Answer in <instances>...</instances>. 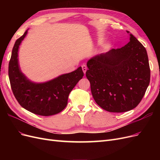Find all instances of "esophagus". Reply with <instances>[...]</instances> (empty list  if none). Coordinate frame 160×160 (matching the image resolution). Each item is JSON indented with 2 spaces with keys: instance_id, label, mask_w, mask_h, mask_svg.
Masks as SVG:
<instances>
[{
  "instance_id": "1",
  "label": "esophagus",
  "mask_w": 160,
  "mask_h": 160,
  "mask_svg": "<svg viewBox=\"0 0 160 160\" xmlns=\"http://www.w3.org/2000/svg\"><path fill=\"white\" fill-rule=\"evenodd\" d=\"M82 69H83V71L84 72V74H85V72L87 71V66L85 65H82Z\"/></svg>"
}]
</instances>
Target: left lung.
<instances>
[{
  "mask_svg": "<svg viewBox=\"0 0 160 160\" xmlns=\"http://www.w3.org/2000/svg\"><path fill=\"white\" fill-rule=\"evenodd\" d=\"M130 41L88 61L86 77L93 99L109 112L122 113L136 108L150 81L146 48L129 31Z\"/></svg>",
  "mask_w": 160,
  "mask_h": 160,
  "instance_id": "1",
  "label": "left lung"
}]
</instances>
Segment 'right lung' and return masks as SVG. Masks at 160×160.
<instances>
[{
  "mask_svg": "<svg viewBox=\"0 0 160 160\" xmlns=\"http://www.w3.org/2000/svg\"><path fill=\"white\" fill-rule=\"evenodd\" d=\"M27 33L16 41L8 65V77L12 93L23 108L38 115L49 116L60 113L67 105L69 95L83 78L81 67L67 74L44 83L28 81L20 71L18 63L19 45Z\"/></svg>",
  "mask_w": 160,
  "mask_h": 160,
  "instance_id": "add662e5",
  "label": "right lung"
}]
</instances>
